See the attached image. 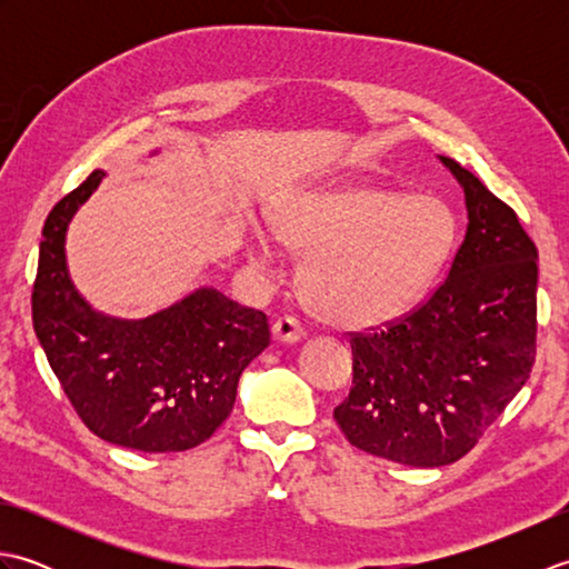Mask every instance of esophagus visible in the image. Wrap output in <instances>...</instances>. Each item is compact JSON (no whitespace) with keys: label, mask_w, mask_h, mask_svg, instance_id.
Masks as SVG:
<instances>
[{"label":"esophagus","mask_w":569,"mask_h":569,"mask_svg":"<svg viewBox=\"0 0 569 569\" xmlns=\"http://www.w3.org/2000/svg\"><path fill=\"white\" fill-rule=\"evenodd\" d=\"M306 335L303 325H300L296 318L286 316V318H278L273 322V340L276 342H283V345H296L300 342V337Z\"/></svg>","instance_id":"esophagus-1"}]
</instances>
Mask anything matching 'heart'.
Returning a JSON list of instances; mask_svg holds the SVG:
<instances>
[{
    "instance_id": "obj_1",
    "label": "heart",
    "mask_w": 569,
    "mask_h": 569,
    "mask_svg": "<svg viewBox=\"0 0 569 569\" xmlns=\"http://www.w3.org/2000/svg\"><path fill=\"white\" fill-rule=\"evenodd\" d=\"M271 234L308 257L300 278L322 318L369 328L418 303L450 259L457 222L435 196L349 180L298 190L278 202ZM249 251L263 261L259 239Z\"/></svg>"
}]
</instances>
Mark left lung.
<instances>
[{"instance_id":"obj_1","label":"left lung","mask_w":569,"mask_h":569,"mask_svg":"<svg viewBox=\"0 0 569 569\" xmlns=\"http://www.w3.org/2000/svg\"><path fill=\"white\" fill-rule=\"evenodd\" d=\"M467 234L426 303L352 335V389L335 408L359 450L408 467L465 457L523 389L536 361L538 249L516 212L457 161Z\"/></svg>"}]
</instances>
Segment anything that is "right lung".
Wrapping results in <instances>:
<instances>
[{
    "mask_svg": "<svg viewBox=\"0 0 569 569\" xmlns=\"http://www.w3.org/2000/svg\"><path fill=\"white\" fill-rule=\"evenodd\" d=\"M102 178L92 171L46 217L33 330L68 401L98 438L139 452H183L232 413L241 371L271 342L269 320L214 288L141 320L94 310L70 281L66 234Z\"/></svg>",
    "mask_w": 569,
    "mask_h": 569,
    "instance_id": "add662e5",
    "label": "right lung"
}]
</instances>
